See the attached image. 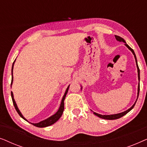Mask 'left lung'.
<instances>
[{
	"label": "left lung",
	"mask_w": 147,
	"mask_h": 147,
	"mask_svg": "<svg viewBox=\"0 0 147 147\" xmlns=\"http://www.w3.org/2000/svg\"><path fill=\"white\" fill-rule=\"evenodd\" d=\"M115 37H116V39L118 41H120V42H123L125 44V46L127 47V48L130 51H132V53H133V55L134 56V58H135V61H136V67H137V72H138V92H137V98H136V100L138 99V94H139V90H140V69H139V67H138V63H137V60H136V55H135V53H134V50L132 49V48H130L129 46H128L127 44H126L125 40L124 39H122V37H119V36H117V35H115ZM81 90H82V86H81ZM136 100L134 102V104L132 105L131 107L130 108H128V110H126V111L124 112H120V113H118V114H110V115H102V114H98L96 113V112H94V114H95L96 116H97L98 117H99L100 118H103V119H106V120H115V119H118V118H120L122 117V116L125 115L128 113V112H129L130 110H131L132 108H134V105H135L136 102ZM93 112V111H92Z\"/></svg>",
	"instance_id": "8db88e82"
}]
</instances>
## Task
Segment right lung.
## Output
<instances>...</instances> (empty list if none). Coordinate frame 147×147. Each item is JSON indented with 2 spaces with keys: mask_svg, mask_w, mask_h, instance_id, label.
<instances>
[{
  "mask_svg": "<svg viewBox=\"0 0 147 147\" xmlns=\"http://www.w3.org/2000/svg\"><path fill=\"white\" fill-rule=\"evenodd\" d=\"M16 61V59L14 61L13 63V66H12V70H11V73H12V80H11V86L12 84H13V67H14V63H15V62ZM69 85L68 86V87L67 88V89L65 90V94H64V95L63 96V98H62V100H61V104H60V106L59 108V109L57 112H56V113H55L53 114V115H52L49 117L47 119L44 120H42V121L38 122V123H32V122H30L28 121V120L26 119V118L24 117L23 116V114H21V112H20V110L19 109V108H18V106L17 105V104H16V102L15 99H14V96H13V93L11 92V97H12V100H13V104H14V106H15L16 110H17V112H18V114H19V116H21L22 118H23L24 120H26L27 122H29V123H31V124H33V125L37 126V127H39V128H43V127H47V126H49L50 125H52V124L55 123L60 118H61V116L62 115V114H63V110H64V100H65V96H66V94H67V92H68V90H69Z\"/></svg>",
  "mask_w": 147,
  "mask_h": 147,
  "instance_id": "add662e5",
  "label": "right lung"
}]
</instances>
